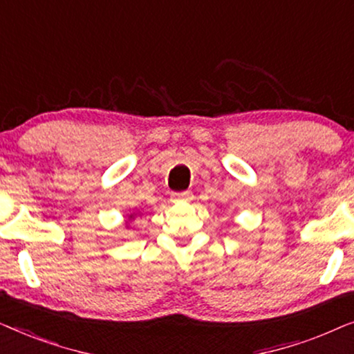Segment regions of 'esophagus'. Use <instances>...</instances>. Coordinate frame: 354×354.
I'll return each mask as SVG.
<instances>
[{"instance_id":"1","label":"esophagus","mask_w":354,"mask_h":354,"mask_svg":"<svg viewBox=\"0 0 354 354\" xmlns=\"http://www.w3.org/2000/svg\"><path fill=\"white\" fill-rule=\"evenodd\" d=\"M172 198L174 200H192L193 198V193L190 190H185V192H177V193H172Z\"/></svg>"}]
</instances>
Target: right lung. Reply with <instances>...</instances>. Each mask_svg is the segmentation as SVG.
Returning a JSON list of instances; mask_svg holds the SVG:
<instances>
[{
  "label": "right lung",
  "mask_w": 354,
  "mask_h": 354,
  "mask_svg": "<svg viewBox=\"0 0 354 354\" xmlns=\"http://www.w3.org/2000/svg\"><path fill=\"white\" fill-rule=\"evenodd\" d=\"M130 217H132V216H130Z\"/></svg>",
  "instance_id": "1"
}]
</instances>
